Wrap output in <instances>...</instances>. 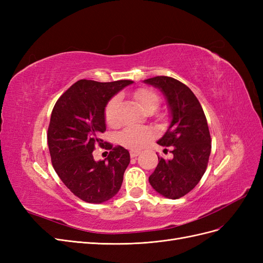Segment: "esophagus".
Listing matches in <instances>:
<instances>
[{
	"instance_id": "obj_1",
	"label": "esophagus",
	"mask_w": 263,
	"mask_h": 263,
	"mask_svg": "<svg viewBox=\"0 0 263 263\" xmlns=\"http://www.w3.org/2000/svg\"><path fill=\"white\" fill-rule=\"evenodd\" d=\"M139 154H140L139 151H136V150H132V151H130V157H132V158H136V157H137Z\"/></svg>"
}]
</instances>
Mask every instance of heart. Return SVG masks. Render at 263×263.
Returning <instances> with one entry per match:
<instances>
[{
    "instance_id": "heart-1",
    "label": "heart",
    "mask_w": 263,
    "mask_h": 263,
    "mask_svg": "<svg viewBox=\"0 0 263 263\" xmlns=\"http://www.w3.org/2000/svg\"><path fill=\"white\" fill-rule=\"evenodd\" d=\"M135 99L138 102L139 106L147 112V110H155L159 106L158 95L148 89H139L134 94ZM121 99L119 97H114L108 101L105 107V121L109 126H115L117 124V108ZM155 133L148 127L129 126L119 134L118 140L122 146L132 149L138 150L147 145L148 142L154 138Z\"/></svg>"
}]
</instances>
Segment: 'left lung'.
Returning a JSON list of instances; mask_svg holds the SVG:
<instances>
[{"instance_id": "left-lung-1", "label": "left lung", "mask_w": 263, "mask_h": 263, "mask_svg": "<svg viewBox=\"0 0 263 263\" xmlns=\"http://www.w3.org/2000/svg\"><path fill=\"white\" fill-rule=\"evenodd\" d=\"M144 82L160 90L166 100L171 121L157 144L172 147L173 154L168 160L158 157L149 183L160 195L177 200L196 186L208 168L212 148L208 121L200 102L185 84L163 76Z\"/></svg>"}]
</instances>
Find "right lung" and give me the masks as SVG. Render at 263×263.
<instances>
[{
  "instance_id": "add662e5",
  "label": "right lung",
  "mask_w": 263,
  "mask_h": 263,
  "mask_svg": "<svg viewBox=\"0 0 263 263\" xmlns=\"http://www.w3.org/2000/svg\"><path fill=\"white\" fill-rule=\"evenodd\" d=\"M130 80L97 82L80 80L63 93L52 109L48 127V147L58 177L82 201L101 204L114 197L122 186L130 162L128 150L103 142L108 101L132 84ZM97 145L109 148L104 161L95 162Z\"/></svg>"
}]
</instances>
